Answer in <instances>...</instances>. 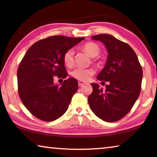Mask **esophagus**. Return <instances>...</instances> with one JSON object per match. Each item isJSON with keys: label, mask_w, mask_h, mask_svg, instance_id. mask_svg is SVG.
Segmentation results:
<instances>
[{"label": "esophagus", "mask_w": 157, "mask_h": 157, "mask_svg": "<svg viewBox=\"0 0 157 157\" xmlns=\"http://www.w3.org/2000/svg\"><path fill=\"white\" fill-rule=\"evenodd\" d=\"M84 84H86V82H83V81H78V85H79V86H83V85H84Z\"/></svg>", "instance_id": "34e87169"}]
</instances>
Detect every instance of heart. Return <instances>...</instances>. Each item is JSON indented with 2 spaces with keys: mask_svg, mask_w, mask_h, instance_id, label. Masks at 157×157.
Here are the masks:
<instances>
[{
  "mask_svg": "<svg viewBox=\"0 0 157 157\" xmlns=\"http://www.w3.org/2000/svg\"><path fill=\"white\" fill-rule=\"evenodd\" d=\"M83 49L86 52L87 54L92 57H96L100 51L98 45L94 42H89V43L85 44L83 46ZM74 54H75V51L73 48L67 50L63 54V60L66 66H71L73 64ZM94 73L95 71L91 68L77 67L71 71V75L73 78L83 81L88 80L93 75H94Z\"/></svg>",
  "mask_w": 157,
  "mask_h": 157,
  "instance_id": "heart-1",
  "label": "heart"
}]
</instances>
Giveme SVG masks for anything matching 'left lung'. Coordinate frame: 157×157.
Instances as JSON below:
<instances>
[{
  "instance_id": "obj_1",
  "label": "left lung",
  "mask_w": 157,
  "mask_h": 157,
  "mask_svg": "<svg viewBox=\"0 0 157 157\" xmlns=\"http://www.w3.org/2000/svg\"><path fill=\"white\" fill-rule=\"evenodd\" d=\"M91 39L104 44L107 50V62L97 79L109 84L105 91L98 84H91L93 92L88 98L89 105L93 112L104 121H118L128 113L139 96L142 67L136 54L127 44L107 34Z\"/></svg>"
}]
</instances>
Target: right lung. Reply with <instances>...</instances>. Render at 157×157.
<instances>
[{"mask_svg":"<svg viewBox=\"0 0 157 157\" xmlns=\"http://www.w3.org/2000/svg\"><path fill=\"white\" fill-rule=\"evenodd\" d=\"M84 39L49 36L36 41L26 52L17 71L18 91L23 104L36 118L53 121L68 109L78 89V81L71 78L59 85L54 83V78L67 77L63 54Z\"/></svg>","mask_w":157,"mask_h":157,"instance_id":"right-lung-1","label":"right lung"}]
</instances>
